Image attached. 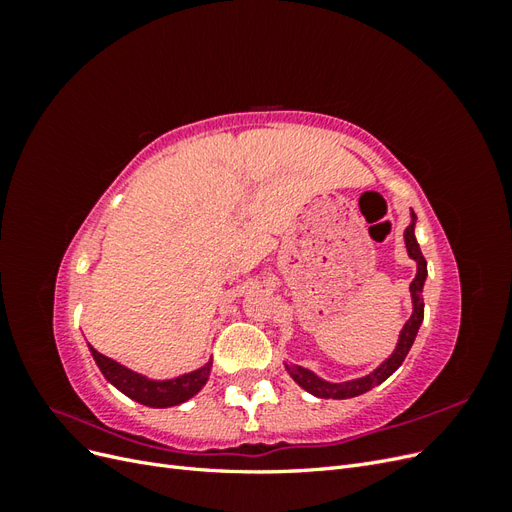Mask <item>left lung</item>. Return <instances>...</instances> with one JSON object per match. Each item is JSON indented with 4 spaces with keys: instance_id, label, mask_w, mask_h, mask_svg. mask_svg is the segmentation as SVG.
<instances>
[{
    "instance_id": "8db88e82",
    "label": "left lung",
    "mask_w": 512,
    "mask_h": 512,
    "mask_svg": "<svg viewBox=\"0 0 512 512\" xmlns=\"http://www.w3.org/2000/svg\"><path fill=\"white\" fill-rule=\"evenodd\" d=\"M414 220H416V215L412 213V224L406 228V235H404L406 237L408 254H410V258L416 260V277H414L412 284H410L414 312H412L410 320L404 324V329H401L399 344H397L395 352L374 371V374H369V376L359 378V380L342 382V384L324 382L322 378L312 374V371L303 369L299 365H286L292 380L297 382L299 386H303L307 393H312V395L322 397V399H348V397L363 395V393L374 389V386H378L380 382H384L401 363H404L406 354L410 352V348L414 344V337L418 333V327H421V322H423V309H425V303H423V284H425V277H427V260L421 254V247H418L416 237H414Z\"/></svg>"
}]
</instances>
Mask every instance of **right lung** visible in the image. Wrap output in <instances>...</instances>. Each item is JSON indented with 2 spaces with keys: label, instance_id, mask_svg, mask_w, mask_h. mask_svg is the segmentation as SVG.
<instances>
[{
  "label": "right lung",
  "instance_id": "add662e5",
  "mask_svg": "<svg viewBox=\"0 0 512 512\" xmlns=\"http://www.w3.org/2000/svg\"><path fill=\"white\" fill-rule=\"evenodd\" d=\"M91 354L100 367V371L104 374V378L115 384L121 393H126L128 397H132L134 401L143 406H151V408H168V406H177L188 401L190 397H194L209 380V371H211V361L200 367L192 374L179 376L175 380H149L141 374H134L132 369L119 365L117 361L108 359V356L100 354L96 348H91Z\"/></svg>",
  "mask_w": 512,
  "mask_h": 512
}]
</instances>
